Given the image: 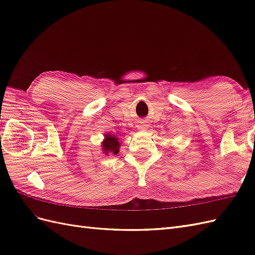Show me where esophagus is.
Here are the masks:
<instances>
[{
	"label": "esophagus",
	"mask_w": 255,
	"mask_h": 255,
	"mask_svg": "<svg viewBox=\"0 0 255 255\" xmlns=\"http://www.w3.org/2000/svg\"><path fill=\"white\" fill-rule=\"evenodd\" d=\"M139 128H140V129H144V127H143V126H140Z\"/></svg>",
	"instance_id": "esophagus-1"
}]
</instances>
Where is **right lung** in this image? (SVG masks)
<instances>
[{
    "label": "right lung",
    "instance_id": "1",
    "mask_svg": "<svg viewBox=\"0 0 255 255\" xmlns=\"http://www.w3.org/2000/svg\"><path fill=\"white\" fill-rule=\"evenodd\" d=\"M119 141L118 138H116L114 135H106L105 139L102 143L103 146V151L107 154L109 152H112L114 154H118L119 152Z\"/></svg>",
    "mask_w": 255,
    "mask_h": 255
}]
</instances>
